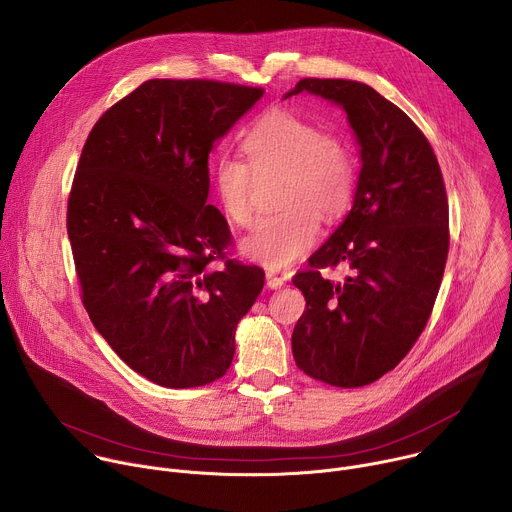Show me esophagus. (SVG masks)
Here are the masks:
<instances>
[{
  "mask_svg": "<svg viewBox=\"0 0 512 512\" xmlns=\"http://www.w3.org/2000/svg\"><path fill=\"white\" fill-rule=\"evenodd\" d=\"M289 279V273H275V271H265V281H267V287L271 289H277V287H283L285 281Z\"/></svg>",
  "mask_w": 512,
  "mask_h": 512,
  "instance_id": "1",
  "label": "esophagus"
}]
</instances>
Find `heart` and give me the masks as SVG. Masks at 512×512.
Returning <instances> with one entry per match:
<instances>
[{"label":"heart","instance_id":"b5f03b06","mask_svg":"<svg viewBox=\"0 0 512 512\" xmlns=\"http://www.w3.org/2000/svg\"><path fill=\"white\" fill-rule=\"evenodd\" d=\"M247 162L221 156L210 180L223 214L237 227L253 221L255 178L281 174L277 214L265 216L241 241L253 261L283 269L300 261L320 239L322 218L336 221L352 204L358 166L352 141L342 131L285 109L261 115L243 137Z\"/></svg>","mask_w":512,"mask_h":512}]
</instances>
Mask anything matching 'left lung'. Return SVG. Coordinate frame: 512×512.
Listing matches in <instances>:
<instances>
[{"instance_id":"obj_1","label":"left lung","mask_w":512,"mask_h":512,"mask_svg":"<svg viewBox=\"0 0 512 512\" xmlns=\"http://www.w3.org/2000/svg\"><path fill=\"white\" fill-rule=\"evenodd\" d=\"M344 107L360 143V176L344 223L294 275L306 310L291 334L298 369L354 389L393 371L421 336L446 269L450 212L444 176L423 131L373 87L302 79L294 91ZM346 262L334 284L321 269Z\"/></svg>"}]
</instances>
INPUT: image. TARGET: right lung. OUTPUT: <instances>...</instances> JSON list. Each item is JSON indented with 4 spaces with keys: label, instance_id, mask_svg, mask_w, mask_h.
I'll return each instance as SVG.
<instances>
[{
    "label": "right lung",
    "instance_id": "obj_1",
    "mask_svg": "<svg viewBox=\"0 0 512 512\" xmlns=\"http://www.w3.org/2000/svg\"><path fill=\"white\" fill-rule=\"evenodd\" d=\"M261 87L152 79L91 129L66 231L81 300L117 356L148 381L221 379L265 273L229 257L227 218L206 204L208 156Z\"/></svg>",
    "mask_w": 512,
    "mask_h": 512
}]
</instances>
